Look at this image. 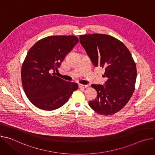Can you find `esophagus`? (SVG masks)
Returning <instances> with one entry per match:
<instances>
[{"label": "esophagus", "mask_w": 155, "mask_h": 155, "mask_svg": "<svg viewBox=\"0 0 155 155\" xmlns=\"http://www.w3.org/2000/svg\"><path fill=\"white\" fill-rule=\"evenodd\" d=\"M86 87H87L86 85H84V84H79V87L80 88V89H84V88H86Z\"/></svg>", "instance_id": "34e87169"}]
</instances>
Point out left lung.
I'll return each instance as SVG.
<instances>
[{"instance_id":"1","label":"left lung","mask_w":155,"mask_h":155,"mask_svg":"<svg viewBox=\"0 0 155 155\" xmlns=\"http://www.w3.org/2000/svg\"><path fill=\"white\" fill-rule=\"evenodd\" d=\"M80 41L95 67L105 69L108 80L104 85L93 84L96 99L90 107L102 115L117 113L128 102L135 90L136 63L124 44L109 35L93 34L80 35Z\"/></svg>"}]
</instances>
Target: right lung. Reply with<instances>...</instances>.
I'll use <instances>...</instances> for the list:
<instances>
[{"mask_svg": "<svg viewBox=\"0 0 155 155\" xmlns=\"http://www.w3.org/2000/svg\"><path fill=\"white\" fill-rule=\"evenodd\" d=\"M78 42L75 35L49 36L29 50L22 65L21 81L26 96L35 107L48 111L57 109L78 88L77 83L55 75L66 54Z\"/></svg>", "mask_w": 155, "mask_h": 155, "instance_id": "add662e5", "label": "right lung"}]
</instances>
